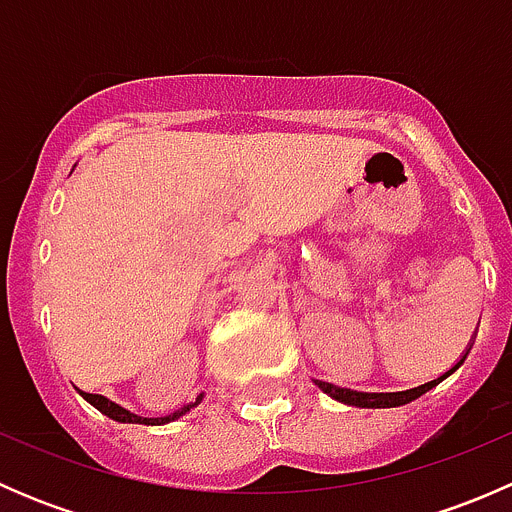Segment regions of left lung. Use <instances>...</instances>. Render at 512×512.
<instances>
[{"label": "left lung", "instance_id": "obj_1", "mask_svg": "<svg viewBox=\"0 0 512 512\" xmlns=\"http://www.w3.org/2000/svg\"><path fill=\"white\" fill-rule=\"evenodd\" d=\"M471 347L473 344H468V349L461 354V359H458L451 369L443 371L441 376H436V379L426 381V384H421V386H411V389H404V391H356V389H347V386H337V384H329V381H319V379H314V384H317L324 394L332 396L334 401H342V404H347V406H356V409H396V406L411 404V401L421 399L426 391L436 389L443 379H448V376H451L453 371H456L458 366L466 361Z\"/></svg>", "mask_w": 512, "mask_h": 512}]
</instances>
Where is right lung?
<instances>
[{
  "label": "right lung",
  "instance_id": "1",
  "mask_svg": "<svg viewBox=\"0 0 512 512\" xmlns=\"http://www.w3.org/2000/svg\"><path fill=\"white\" fill-rule=\"evenodd\" d=\"M76 391H79V394L84 396V399L89 401L94 409L101 411L103 416L113 418V421H118V423H143V426H165V423H170V421H178L180 416H185L188 411H193L205 396V394H198V396H195V401L180 406L178 411H173V414H168V416H151V418H148V416H138V414H133V411L123 409L121 404H116V401L106 399V396H101V394H89V391H81V389H76Z\"/></svg>",
  "mask_w": 512,
  "mask_h": 512
}]
</instances>
